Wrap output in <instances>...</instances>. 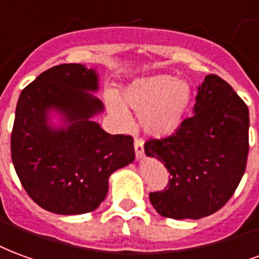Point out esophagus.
I'll return each instance as SVG.
<instances>
[{
	"mask_svg": "<svg viewBox=\"0 0 259 259\" xmlns=\"http://www.w3.org/2000/svg\"><path fill=\"white\" fill-rule=\"evenodd\" d=\"M134 148H135V154L138 158L143 157V141L139 138H135V142H134Z\"/></svg>",
	"mask_w": 259,
	"mask_h": 259,
	"instance_id": "obj_1",
	"label": "esophagus"
}]
</instances>
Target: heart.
<instances>
[{
    "label": "heart",
    "instance_id": "obj_1",
    "mask_svg": "<svg viewBox=\"0 0 259 259\" xmlns=\"http://www.w3.org/2000/svg\"><path fill=\"white\" fill-rule=\"evenodd\" d=\"M124 103L139 114V124L148 135L163 138L177 131L184 121L192 101L190 85L167 74L132 81L122 91ZM106 103L113 117L128 122V111L121 101L107 94Z\"/></svg>",
    "mask_w": 259,
    "mask_h": 259
}]
</instances>
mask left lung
I'll list each match as a JSON object with an SVG mask.
<instances>
[{"instance_id": "obj_1", "label": "left lung", "mask_w": 259, "mask_h": 259, "mask_svg": "<svg viewBox=\"0 0 259 259\" xmlns=\"http://www.w3.org/2000/svg\"><path fill=\"white\" fill-rule=\"evenodd\" d=\"M194 114L171 137L150 139L145 153L168 169V188L149 193L158 214L172 220H200L228 203L246 171L248 107L215 74L205 75Z\"/></svg>"}]
</instances>
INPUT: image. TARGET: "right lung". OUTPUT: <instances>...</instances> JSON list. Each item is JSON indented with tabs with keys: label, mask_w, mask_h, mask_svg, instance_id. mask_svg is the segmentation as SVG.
<instances>
[{
	"label": "right lung",
	"mask_w": 259,
	"mask_h": 259,
	"mask_svg": "<svg viewBox=\"0 0 259 259\" xmlns=\"http://www.w3.org/2000/svg\"><path fill=\"white\" fill-rule=\"evenodd\" d=\"M95 69L67 63L45 70L19 96L11 156L24 190L54 214L77 215L99 207L109 177L135 158L130 135H110L91 118L103 111L94 94ZM64 124L54 127L49 113Z\"/></svg>",
	"instance_id": "obj_1"
}]
</instances>
